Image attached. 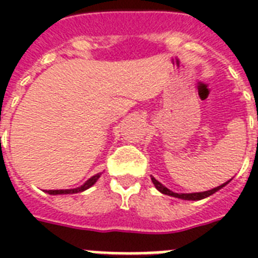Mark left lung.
Segmentation results:
<instances>
[{"label": "left lung", "mask_w": 258, "mask_h": 258, "mask_svg": "<svg viewBox=\"0 0 258 258\" xmlns=\"http://www.w3.org/2000/svg\"><path fill=\"white\" fill-rule=\"evenodd\" d=\"M151 180H153V183L155 184V187L159 190L161 192H163V194H166V196H171V197H176V198H182V200H188V201H198V200H204V198H206V197L212 196V194H214V192L217 191V190H220V188H222L225 186V184L229 183L228 182H225L224 184H221V186H218V187L216 188H212V190H209V191H204V192H190V194H178V192H172L171 190H169L167 187H165L163 184L159 183L154 176H151Z\"/></svg>", "instance_id": "8db88e82"}]
</instances>
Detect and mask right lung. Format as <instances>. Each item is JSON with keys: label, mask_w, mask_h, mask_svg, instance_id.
<instances>
[{"label": "right lung", "mask_w": 258, "mask_h": 258, "mask_svg": "<svg viewBox=\"0 0 258 258\" xmlns=\"http://www.w3.org/2000/svg\"><path fill=\"white\" fill-rule=\"evenodd\" d=\"M99 176H100V174H96V175L91 176V178L87 180L86 183L82 184L80 187L71 188V190H46V192H48V194H52V196H57V194H75V192H82V191H84V190H87V188L91 187L92 184H95V182L99 179Z\"/></svg>", "instance_id": "1"}]
</instances>
